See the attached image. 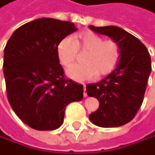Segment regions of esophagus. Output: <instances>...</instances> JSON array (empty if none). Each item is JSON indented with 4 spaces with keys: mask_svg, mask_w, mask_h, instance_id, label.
Segmentation results:
<instances>
[{
    "mask_svg": "<svg viewBox=\"0 0 155 155\" xmlns=\"http://www.w3.org/2000/svg\"><path fill=\"white\" fill-rule=\"evenodd\" d=\"M83 89H84L83 96H84V97H87V94H86V92H85V91H86V86H85V85H83Z\"/></svg>",
    "mask_w": 155,
    "mask_h": 155,
    "instance_id": "obj_1",
    "label": "esophagus"
}]
</instances>
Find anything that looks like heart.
Returning a JSON list of instances; mask_svg holds the SVG:
<instances>
[{
    "instance_id": "b5f03b06",
    "label": "heart",
    "mask_w": 155,
    "mask_h": 155,
    "mask_svg": "<svg viewBox=\"0 0 155 155\" xmlns=\"http://www.w3.org/2000/svg\"><path fill=\"white\" fill-rule=\"evenodd\" d=\"M78 51L86 52L82 65H73L66 71L76 81H86L96 76L105 77L114 71L121 56V48L115 40H104L101 35L85 31L74 39L65 37L57 45V56L63 66L68 67L77 59Z\"/></svg>"
}]
</instances>
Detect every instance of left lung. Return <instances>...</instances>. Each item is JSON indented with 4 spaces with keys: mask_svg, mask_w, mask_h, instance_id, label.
Returning a JSON list of instances; mask_svg holds the SVG:
<instances>
[{
    "mask_svg": "<svg viewBox=\"0 0 155 155\" xmlns=\"http://www.w3.org/2000/svg\"><path fill=\"white\" fill-rule=\"evenodd\" d=\"M120 45L121 56L114 71L103 81L86 85L89 97L99 101L89 119L101 127H117L130 122L143 103L151 70L150 56L141 41L119 27L89 26Z\"/></svg>",
    "mask_w": 155,
    "mask_h": 155,
    "instance_id": "left-lung-1",
    "label": "left lung"
}]
</instances>
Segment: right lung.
I'll return each mask as SVG.
<instances>
[{
	"label": "right lung",
	"mask_w": 155,
	"mask_h": 155,
	"mask_svg": "<svg viewBox=\"0 0 155 155\" xmlns=\"http://www.w3.org/2000/svg\"><path fill=\"white\" fill-rule=\"evenodd\" d=\"M78 28L71 22L40 18L18 28L4 51L7 99L21 120L36 130H54L66 106L83 98V85L67 79L57 45Z\"/></svg>",
	"instance_id": "obj_1"
}]
</instances>
